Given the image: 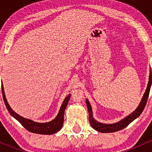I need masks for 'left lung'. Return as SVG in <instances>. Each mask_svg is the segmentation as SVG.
Wrapping results in <instances>:
<instances>
[{
  "instance_id": "obj_1",
  "label": "left lung",
  "mask_w": 152,
  "mask_h": 152,
  "mask_svg": "<svg viewBox=\"0 0 152 152\" xmlns=\"http://www.w3.org/2000/svg\"><path fill=\"white\" fill-rule=\"evenodd\" d=\"M151 86V70H150L149 81H148V86H147V88L146 90H145V93H144L143 96H142L140 104H139L138 107H137V108L132 113L129 115L127 117L124 118V119H122V120L120 121L115 124H102L95 120V119L93 118V110H92L91 105H90L89 101L87 100V99H86V104H87V110H88V113H89V121H90V125H91V126L93 127L94 129L97 130V131L100 132H102V133L115 132L119 131V130H121L125 128V127H126L127 126L131 123V122H132L134 119L138 118L139 116L140 115V114L142 113V112L143 111L144 108H145V104H146L147 100H148Z\"/></svg>"
}]
</instances>
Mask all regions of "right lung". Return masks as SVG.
I'll return each instance as SVG.
<instances>
[{"label":"right lung","mask_w":152,"mask_h":152,"mask_svg":"<svg viewBox=\"0 0 152 152\" xmlns=\"http://www.w3.org/2000/svg\"><path fill=\"white\" fill-rule=\"evenodd\" d=\"M1 90H2L3 99H4V103H5V105L7 107V110H8L9 113H10L12 117L15 118L16 120H18L20 123L22 124V126L26 129H27L32 133L40 134H54V133L57 132L58 131L61 129L64 122V113H65V108H66L69 99H70V94H69L65 99L63 103L61 106L59 113H58L57 116L55 118V119H53L50 122H47V123H37V122H34L31 120L23 118L22 116L19 115L15 112H14L10 107L8 102H7V99H6L3 85H1Z\"/></svg>","instance_id":"1"}]
</instances>
